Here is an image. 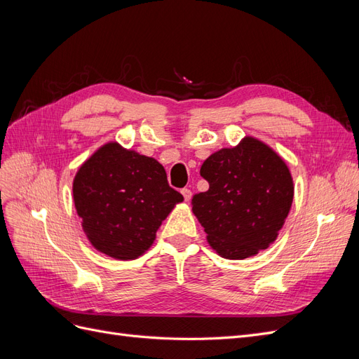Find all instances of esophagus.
<instances>
[{"instance_id":"34e87169","label":"esophagus","mask_w":359,"mask_h":359,"mask_svg":"<svg viewBox=\"0 0 359 359\" xmlns=\"http://www.w3.org/2000/svg\"><path fill=\"white\" fill-rule=\"evenodd\" d=\"M181 193H182L184 199H186V202H190V199H191V190H189V189H182V190H181Z\"/></svg>"}]
</instances>
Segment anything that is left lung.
Segmentation results:
<instances>
[{
    "label": "left lung",
    "mask_w": 359,
    "mask_h": 359,
    "mask_svg": "<svg viewBox=\"0 0 359 359\" xmlns=\"http://www.w3.org/2000/svg\"><path fill=\"white\" fill-rule=\"evenodd\" d=\"M210 189L194 194L210 245L224 259H245L277 240L293 201V180L285 160L252 136L222 148L203 161Z\"/></svg>",
    "instance_id": "left-lung-1"
}]
</instances>
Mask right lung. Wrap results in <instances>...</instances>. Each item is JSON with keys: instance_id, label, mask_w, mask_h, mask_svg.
Instances as JSON below:
<instances>
[{"instance_id": "1", "label": "right lung", "mask_w": 359, "mask_h": 359, "mask_svg": "<svg viewBox=\"0 0 359 359\" xmlns=\"http://www.w3.org/2000/svg\"><path fill=\"white\" fill-rule=\"evenodd\" d=\"M73 199L94 248L119 260L142 256L161 222L184 201L156 158L116 142L97 149L79 168Z\"/></svg>"}]
</instances>
